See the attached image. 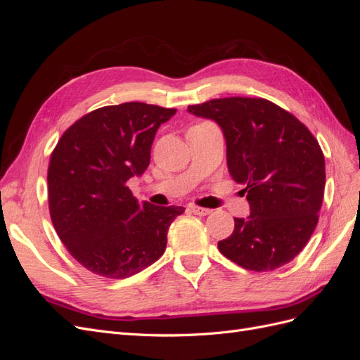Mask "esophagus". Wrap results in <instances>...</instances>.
Wrapping results in <instances>:
<instances>
[{"label": "esophagus", "instance_id": "obj_1", "mask_svg": "<svg viewBox=\"0 0 360 360\" xmlns=\"http://www.w3.org/2000/svg\"><path fill=\"white\" fill-rule=\"evenodd\" d=\"M191 212L193 213V214H197V216H207V214H210L212 213V210L210 209H204V207H200V205H191Z\"/></svg>", "mask_w": 360, "mask_h": 360}]
</instances>
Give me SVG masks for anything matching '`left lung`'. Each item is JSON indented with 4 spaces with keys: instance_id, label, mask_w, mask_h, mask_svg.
I'll list each match as a JSON object with an SVG mask.
<instances>
[{
    "instance_id": "8db88e82",
    "label": "left lung",
    "mask_w": 360,
    "mask_h": 360,
    "mask_svg": "<svg viewBox=\"0 0 360 360\" xmlns=\"http://www.w3.org/2000/svg\"><path fill=\"white\" fill-rule=\"evenodd\" d=\"M188 111L221 126L226 165L250 214L234 217V231L217 248L248 270L269 271L296 257L319 222L324 197V156L309 129L274 102L224 97Z\"/></svg>"
}]
</instances>
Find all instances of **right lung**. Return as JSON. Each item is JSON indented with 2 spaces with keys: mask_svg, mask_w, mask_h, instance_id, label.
<instances>
[{
  "mask_svg": "<svg viewBox=\"0 0 360 360\" xmlns=\"http://www.w3.org/2000/svg\"><path fill=\"white\" fill-rule=\"evenodd\" d=\"M171 108L127 102L84 115L60 138L48 168L49 213L70 255L93 274L123 279L162 257L183 207L139 204L127 181L150 165Z\"/></svg>",
  "mask_w": 360,
  "mask_h": 360,
  "instance_id": "right-lung-1",
  "label": "right lung"
}]
</instances>
